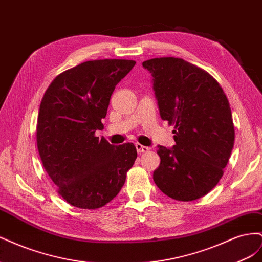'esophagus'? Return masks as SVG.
Segmentation results:
<instances>
[{"label":"esophagus","instance_id":"34e87169","mask_svg":"<svg viewBox=\"0 0 262 262\" xmlns=\"http://www.w3.org/2000/svg\"><path fill=\"white\" fill-rule=\"evenodd\" d=\"M136 147H137V150L139 153H145V152H148V150H149V148L147 146H144V145H142L140 143H137Z\"/></svg>","mask_w":262,"mask_h":262}]
</instances>
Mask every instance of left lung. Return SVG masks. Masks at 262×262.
Wrapping results in <instances>:
<instances>
[{
  "label": "left lung",
  "mask_w": 262,
  "mask_h": 262,
  "mask_svg": "<svg viewBox=\"0 0 262 262\" xmlns=\"http://www.w3.org/2000/svg\"><path fill=\"white\" fill-rule=\"evenodd\" d=\"M163 120L173 125L176 145H158L160 167L153 179L161 191L178 201L209 193L224 173L235 141L226 95L207 71L180 58L143 62Z\"/></svg>",
  "instance_id": "1"
}]
</instances>
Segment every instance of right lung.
I'll return each instance as SVG.
<instances>
[{"label":"right lung","instance_id":"right-lung-1","mask_svg":"<svg viewBox=\"0 0 262 262\" xmlns=\"http://www.w3.org/2000/svg\"><path fill=\"white\" fill-rule=\"evenodd\" d=\"M136 66L123 59L92 60L59 74L47 89L37 120V147L58 193L78 209L104 207L120 191L138 153L95 136L104 124L116 85Z\"/></svg>","mask_w":262,"mask_h":262}]
</instances>
